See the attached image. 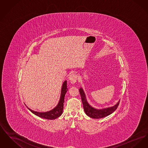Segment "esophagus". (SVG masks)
I'll use <instances>...</instances> for the list:
<instances>
[{
    "instance_id": "obj_1",
    "label": "esophagus",
    "mask_w": 148,
    "mask_h": 148,
    "mask_svg": "<svg viewBox=\"0 0 148 148\" xmlns=\"http://www.w3.org/2000/svg\"><path fill=\"white\" fill-rule=\"evenodd\" d=\"M77 74H74V73H73L71 74L69 77V80H70L71 83H75L76 82H77Z\"/></svg>"
}]
</instances>
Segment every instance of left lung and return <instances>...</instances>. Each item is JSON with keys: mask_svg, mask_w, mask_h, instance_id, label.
<instances>
[{"mask_svg": "<svg viewBox=\"0 0 148 148\" xmlns=\"http://www.w3.org/2000/svg\"><path fill=\"white\" fill-rule=\"evenodd\" d=\"M79 92L81 95L85 113L88 116H89V117L92 118L100 119V118H104L106 116L109 115L117 109L118 106L119 104V101L116 104L112 107L102 109H97L95 108H94L93 107H92V106H90L88 104V101H86L84 92L82 88L79 89Z\"/></svg>", "mask_w": 148, "mask_h": 148, "instance_id": "8db88e82", "label": "left lung"}]
</instances>
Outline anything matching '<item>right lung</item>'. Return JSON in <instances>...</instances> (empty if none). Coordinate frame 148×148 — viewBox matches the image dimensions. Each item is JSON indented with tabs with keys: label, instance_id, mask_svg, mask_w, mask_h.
Segmentation results:
<instances>
[{
	"label": "right lung",
	"instance_id": "1",
	"mask_svg": "<svg viewBox=\"0 0 148 148\" xmlns=\"http://www.w3.org/2000/svg\"><path fill=\"white\" fill-rule=\"evenodd\" d=\"M68 89L67 88V81L65 80L63 84L62 88V92H61V96H60V100L59 101V103L58 104V105L56 108H54L53 109H52L50 111L47 112H44V113H39V112H35L34 110H32L28 108L32 113H33L34 114H35L36 116H38L40 118L48 120L56 119L57 118L59 117L63 113L64 97H65V94L68 91Z\"/></svg>",
	"mask_w": 148,
	"mask_h": 148
}]
</instances>
